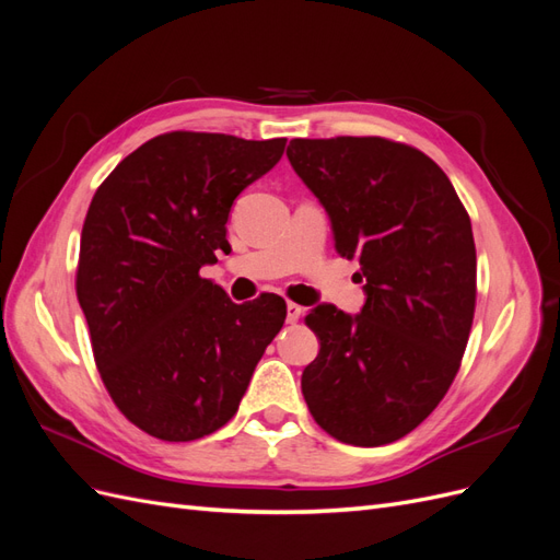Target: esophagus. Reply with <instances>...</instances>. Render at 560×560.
I'll return each mask as SVG.
<instances>
[{
  "label": "esophagus",
  "instance_id": "1",
  "mask_svg": "<svg viewBox=\"0 0 560 560\" xmlns=\"http://www.w3.org/2000/svg\"><path fill=\"white\" fill-rule=\"evenodd\" d=\"M301 306L299 303H294V301H287V322H290V325H296V322L301 319Z\"/></svg>",
  "mask_w": 560,
  "mask_h": 560
}]
</instances>
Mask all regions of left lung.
I'll return each instance as SVG.
<instances>
[{
  "label": "left lung",
  "mask_w": 560,
  "mask_h": 560,
  "mask_svg": "<svg viewBox=\"0 0 560 560\" xmlns=\"http://www.w3.org/2000/svg\"><path fill=\"white\" fill-rule=\"evenodd\" d=\"M296 175L325 206L334 247L360 264V315L317 306L301 393L317 425L352 446L406 436L444 399L477 306V247L451 179L385 138L292 140Z\"/></svg>",
  "instance_id": "8db88e82"
}]
</instances>
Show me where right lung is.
Segmentation results:
<instances>
[{"label":"right lung","mask_w":560,"mask_h":560,"mask_svg":"<svg viewBox=\"0 0 560 560\" xmlns=\"http://www.w3.org/2000/svg\"><path fill=\"white\" fill-rule=\"evenodd\" d=\"M287 140L173 130L97 186L81 229L77 299L109 397L163 442H194L238 411L254 366L287 317L278 294L233 303L200 278L229 247L235 196Z\"/></svg>","instance_id":"right-lung-1"}]
</instances>
